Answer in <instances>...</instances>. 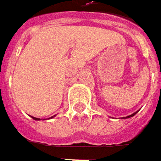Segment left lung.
Instances as JSON below:
<instances>
[{
  "label": "left lung",
  "instance_id": "obj_1",
  "mask_svg": "<svg viewBox=\"0 0 161 161\" xmlns=\"http://www.w3.org/2000/svg\"><path fill=\"white\" fill-rule=\"evenodd\" d=\"M136 113H137V111H136V112H135V113H133V114H132V115H130V116H127V117H125L124 119H128V118H131V117H133V116H135V115H136Z\"/></svg>",
  "mask_w": 161,
  "mask_h": 161
}]
</instances>
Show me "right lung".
Listing matches in <instances>:
<instances>
[{
	"mask_svg": "<svg viewBox=\"0 0 161 161\" xmlns=\"http://www.w3.org/2000/svg\"><path fill=\"white\" fill-rule=\"evenodd\" d=\"M53 117H54V116H53ZM53 117H52V118H53ZM31 118H32V119H35V120H40V119H37V118H35V117H32V116H31ZM52 118H51V119H52Z\"/></svg>",
	"mask_w": 161,
	"mask_h": 161,
	"instance_id": "add662e5",
	"label": "right lung"
}]
</instances>
